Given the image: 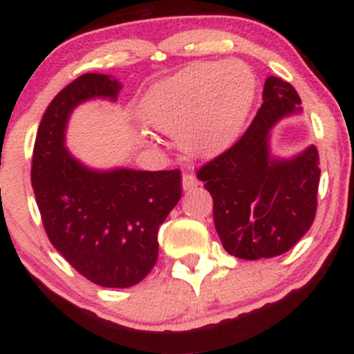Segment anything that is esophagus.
<instances>
[{"label": "esophagus", "instance_id": "1", "mask_svg": "<svg viewBox=\"0 0 354 354\" xmlns=\"http://www.w3.org/2000/svg\"><path fill=\"white\" fill-rule=\"evenodd\" d=\"M198 185H200V183H198V180L193 176V174H183V189L191 191L198 188Z\"/></svg>", "mask_w": 354, "mask_h": 354}]
</instances>
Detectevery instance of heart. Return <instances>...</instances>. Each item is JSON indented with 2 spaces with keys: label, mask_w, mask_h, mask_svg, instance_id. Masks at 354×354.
<instances>
[{
  "label": "heart",
  "mask_w": 354,
  "mask_h": 354,
  "mask_svg": "<svg viewBox=\"0 0 354 354\" xmlns=\"http://www.w3.org/2000/svg\"><path fill=\"white\" fill-rule=\"evenodd\" d=\"M253 96V76L236 64H191L149 88L140 115L158 131L180 135L191 156L209 158L234 143Z\"/></svg>",
  "instance_id": "obj_1"
}]
</instances>
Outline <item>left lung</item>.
Returning a JSON list of instances; mask_svg holds the SVG:
<instances>
[{
	"label": "left lung",
	"mask_w": 354,
	"mask_h": 354,
	"mask_svg": "<svg viewBox=\"0 0 354 354\" xmlns=\"http://www.w3.org/2000/svg\"><path fill=\"white\" fill-rule=\"evenodd\" d=\"M296 89L276 76L265 81L263 104L239 140L198 169L213 198L223 248L241 259L273 258L291 250L316 216L319 156L315 146L291 160L270 156V131L299 111Z\"/></svg>",
	"instance_id": "1"
}]
</instances>
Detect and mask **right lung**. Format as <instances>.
<instances>
[{"mask_svg": "<svg viewBox=\"0 0 354 354\" xmlns=\"http://www.w3.org/2000/svg\"><path fill=\"white\" fill-rule=\"evenodd\" d=\"M121 83L86 73L63 88L36 133L31 185L51 245L91 283L129 288L158 259V228L181 198L180 169L95 171L64 148L68 118L93 98L115 101Z\"/></svg>", "mask_w": 354, "mask_h": 354, "instance_id": "obj_1", "label": "right lung"}]
</instances>
